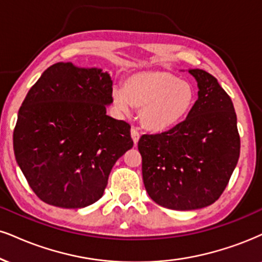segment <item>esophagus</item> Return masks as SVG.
Here are the masks:
<instances>
[{"label": "esophagus", "instance_id": "1", "mask_svg": "<svg viewBox=\"0 0 262 262\" xmlns=\"http://www.w3.org/2000/svg\"><path fill=\"white\" fill-rule=\"evenodd\" d=\"M140 136H141V134H140V131H138V128L132 127L131 128V137H132V140H134L135 144H137L138 140H140Z\"/></svg>", "mask_w": 262, "mask_h": 262}]
</instances>
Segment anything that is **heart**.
I'll return each mask as SVG.
<instances>
[{
  "label": "heart",
  "instance_id": "obj_1",
  "mask_svg": "<svg viewBox=\"0 0 262 262\" xmlns=\"http://www.w3.org/2000/svg\"><path fill=\"white\" fill-rule=\"evenodd\" d=\"M115 108L128 113L141 106L142 124L150 130H166L185 120L196 101L192 83L165 70H146L131 74L124 89L112 91Z\"/></svg>",
  "mask_w": 262,
  "mask_h": 262
}]
</instances>
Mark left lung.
<instances>
[{"instance_id":"8db88e82","label":"left lung","mask_w":262,"mask_h":262,"mask_svg":"<svg viewBox=\"0 0 262 262\" xmlns=\"http://www.w3.org/2000/svg\"><path fill=\"white\" fill-rule=\"evenodd\" d=\"M188 73L198 82V99L180 124L142 135L138 150L147 193L172 210H194L220 198L241 151L237 115L216 77L202 69Z\"/></svg>"}]
</instances>
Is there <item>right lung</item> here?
Wrapping results in <instances>:
<instances>
[{
  "label": "right lung",
  "instance_id": "obj_1",
  "mask_svg": "<svg viewBox=\"0 0 262 262\" xmlns=\"http://www.w3.org/2000/svg\"><path fill=\"white\" fill-rule=\"evenodd\" d=\"M112 86L102 69L60 62L45 70L28 92L13 148L42 202L66 209L96 203L116 160L134 146L131 126L106 115Z\"/></svg>",
  "mask_w": 262,
  "mask_h": 262
}]
</instances>
